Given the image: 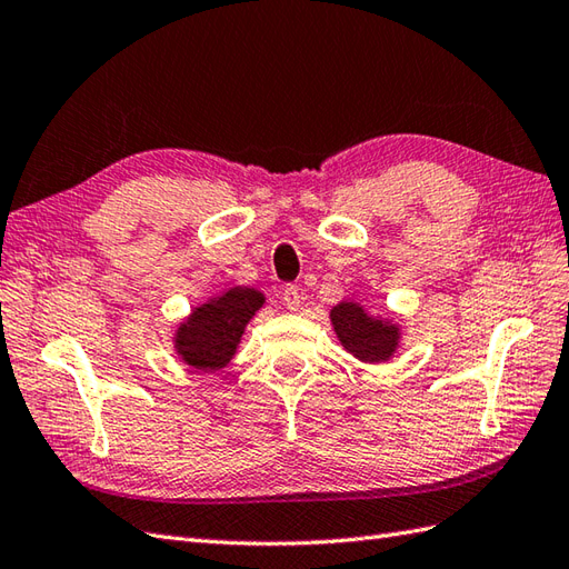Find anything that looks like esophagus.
I'll return each mask as SVG.
<instances>
[{"instance_id": "34e87169", "label": "esophagus", "mask_w": 569, "mask_h": 569, "mask_svg": "<svg viewBox=\"0 0 569 569\" xmlns=\"http://www.w3.org/2000/svg\"><path fill=\"white\" fill-rule=\"evenodd\" d=\"M300 302H302L300 288H298V286H286V288H283V306H286L288 310H298Z\"/></svg>"}]
</instances>
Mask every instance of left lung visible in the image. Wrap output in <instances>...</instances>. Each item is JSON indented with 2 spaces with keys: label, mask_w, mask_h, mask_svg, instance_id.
Instances as JSON below:
<instances>
[{
  "label": "left lung",
  "mask_w": 569,
  "mask_h": 569,
  "mask_svg": "<svg viewBox=\"0 0 569 569\" xmlns=\"http://www.w3.org/2000/svg\"><path fill=\"white\" fill-rule=\"evenodd\" d=\"M332 325L341 345L359 361H386L398 347V327L368 317L356 302H341L332 310Z\"/></svg>",
  "instance_id": "1"
}]
</instances>
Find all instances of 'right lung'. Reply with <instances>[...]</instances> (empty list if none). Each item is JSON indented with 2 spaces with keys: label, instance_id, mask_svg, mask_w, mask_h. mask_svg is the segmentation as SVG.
<instances>
[{
  "label": "right lung",
  "instance_id": "add662e5",
  "mask_svg": "<svg viewBox=\"0 0 569 569\" xmlns=\"http://www.w3.org/2000/svg\"><path fill=\"white\" fill-rule=\"evenodd\" d=\"M261 306L263 296L259 290L232 288L198 308L177 332L181 359L198 371H218L234 356L244 325Z\"/></svg>",
  "mask_w": 569,
  "mask_h": 569
}]
</instances>
